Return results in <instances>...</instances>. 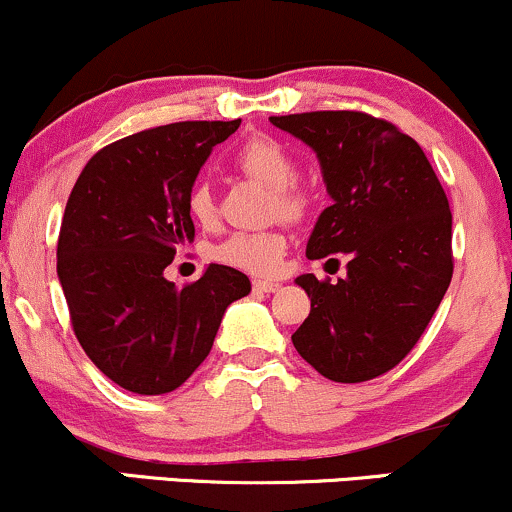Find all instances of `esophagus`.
Returning <instances> with one entry per match:
<instances>
[{
	"instance_id": "34e87169",
	"label": "esophagus",
	"mask_w": 512,
	"mask_h": 512,
	"mask_svg": "<svg viewBox=\"0 0 512 512\" xmlns=\"http://www.w3.org/2000/svg\"><path fill=\"white\" fill-rule=\"evenodd\" d=\"M252 289L260 291V293H274L281 289L279 281H269V279H255L252 281Z\"/></svg>"
}]
</instances>
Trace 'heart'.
I'll list each match as a JSON object with an SVG mask.
<instances>
[{"label": "heart", "mask_w": 512, "mask_h": 512, "mask_svg": "<svg viewBox=\"0 0 512 512\" xmlns=\"http://www.w3.org/2000/svg\"><path fill=\"white\" fill-rule=\"evenodd\" d=\"M236 168L250 180L272 190L274 211L286 221H301L313 209V195L296 182L298 163L284 144L272 137H252L238 149L233 158ZM187 211L202 226H214L219 219L214 192L207 182H197L187 192ZM289 238L281 228L267 231H238L216 245L214 257L221 264L236 267L240 272L269 276L279 272L284 262Z\"/></svg>", "instance_id": "heart-1"}]
</instances>
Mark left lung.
I'll list each match as a JSON object with an SVG mask.
<instances>
[{
  "label": "left lung",
  "instance_id": "8db88e82",
  "mask_svg": "<svg viewBox=\"0 0 512 512\" xmlns=\"http://www.w3.org/2000/svg\"><path fill=\"white\" fill-rule=\"evenodd\" d=\"M269 122L315 151L332 197L305 255L344 252L349 260L337 284L315 274L296 279L310 315L293 346L334 383L378 378L414 349L450 286L452 214L443 185L421 146L380 117L315 110Z\"/></svg>",
  "mask_w": 512,
  "mask_h": 512
}]
</instances>
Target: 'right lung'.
I'll return each instance as SVG.
<instances>
[{"mask_svg": "<svg viewBox=\"0 0 512 512\" xmlns=\"http://www.w3.org/2000/svg\"><path fill=\"white\" fill-rule=\"evenodd\" d=\"M240 127L173 122L98 151L67 199L57 276L86 356L134 395L173 392L209 356L226 308L250 279L209 264L182 289L163 276L195 238L187 192L211 149Z\"/></svg>", "mask_w": 512, "mask_h": 512, "instance_id": "1", "label": "right lung"}]
</instances>
